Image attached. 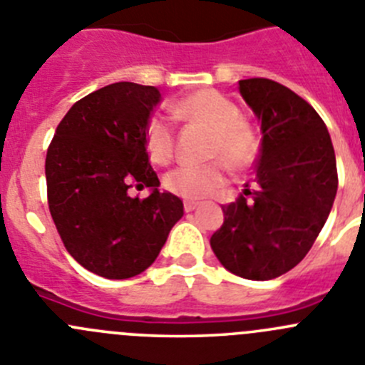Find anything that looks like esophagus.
<instances>
[{"label": "esophagus", "mask_w": 365, "mask_h": 365, "mask_svg": "<svg viewBox=\"0 0 365 365\" xmlns=\"http://www.w3.org/2000/svg\"><path fill=\"white\" fill-rule=\"evenodd\" d=\"M198 205H200V203L192 202V200H185V202H183V209H185V212H192V210L196 209Z\"/></svg>", "instance_id": "esophagus-1"}]
</instances>
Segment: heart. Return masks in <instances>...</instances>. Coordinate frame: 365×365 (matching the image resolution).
<instances>
[{
    "mask_svg": "<svg viewBox=\"0 0 365 365\" xmlns=\"http://www.w3.org/2000/svg\"><path fill=\"white\" fill-rule=\"evenodd\" d=\"M176 118L192 122L210 131L205 165H182L165 176L167 190L185 200L212 196L227 182V166L241 171L252 165L259 151L257 133L240 118V108L216 90H198L180 98L173 108ZM145 148L155 163L165 165L175 156V131L167 122L153 120L145 133ZM224 162L221 163L220 160Z\"/></svg>",
    "mask_w": 365,
    "mask_h": 365,
    "instance_id": "obj_1",
    "label": "heart"
}]
</instances>
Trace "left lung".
<instances>
[{"mask_svg": "<svg viewBox=\"0 0 365 365\" xmlns=\"http://www.w3.org/2000/svg\"><path fill=\"white\" fill-rule=\"evenodd\" d=\"M240 93L261 122L255 178L223 207L210 237L220 263L252 281H268L297 267L324 227L339 176L324 120L290 88L254 77Z\"/></svg>", "mask_w": 365, "mask_h": 365, "instance_id": "1", "label": "left lung"}]
</instances>
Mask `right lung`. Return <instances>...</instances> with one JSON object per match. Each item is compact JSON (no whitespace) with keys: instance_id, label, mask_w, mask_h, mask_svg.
<instances>
[{"instance_id":"right-lung-1","label":"right lung","mask_w":365,"mask_h":365,"mask_svg":"<svg viewBox=\"0 0 365 365\" xmlns=\"http://www.w3.org/2000/svg\"><path fill=\"white\" fill-rule=\"evenodd\" d=\"M155 86L115 83L75 102L46 153V192L64 247L81 267L128 279L151 267L183 203L160 192L145 133L160 102ZM151 186L148 199L128 189Z\"/></svg>"}]
</instances>
